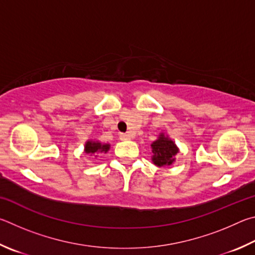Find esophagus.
Here are the masks:
<instances>
[{"label": "esophagus", "mask_w": 255, "mask_h": 255, "mask_svg": "<svg viewBox=\"0 0 255 255\" xmlns=\"http://www.w3.org/2000/svg\"><path fill=\"white\" fill-rule=\"evenodd\" d=\"M120 139L122 140V141L130 140L131 136H130V134H128V133H121V134H120Z\"/></svg>", "instance_id": "esophagus-1"}]
</instances>
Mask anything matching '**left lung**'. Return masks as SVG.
I'll return each mask as SVG.
<instances>
[{
  "mask_svg": "<svg viewBox=\"0 0 255 255\" xmlns=\"http://www.w3.org/2000/svg\"><path fill=\"white\" fill-rule=\"evenodd\" d=\"M151 146H152V161L154 164L159 167H166L170 166L175 161L173 157L178 153L177 146L170 139H168L163 134L160 135L159 139L153 142Z\"/></svg>",
  "mask_w": 255,
  "mask_h": 255,
  "instance_id": "left-lung-1",
  "label": "left lung"
}]
</instances>
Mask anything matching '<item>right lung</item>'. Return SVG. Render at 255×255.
<instances>
[{"label": "right lung", "mask_w": 255, "mask_h": 255, "mask_svg": "<svg viewBox=\"0 0 255 255\" xmlns=\"http://www.w3.org/2000/svg\"><path fill=\"white\" fill-rule=\"evenodd\" d=\"M110 149V144H102L100 142L88 141L85 145V152L95 154L96 152H107Z\"/></svg>", "instance_id": "obj_1"}]
</instances>
